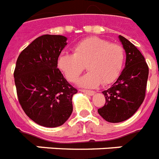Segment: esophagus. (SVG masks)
Returning <instances> with one entry per match:
<instances>
[{"label": "esophagus", "instance_id": "34e87169", "mask_svg": "<svg viewBox=\"0 0 159 159\" xmlns=\"http://www.w3.org/2000/svg\"><path fill=\"white\" fill-rule=\"evenodd\" d=\"M82 93H85V94L89 95V96H93V95L95 94V92H93V91H89V90H80Z\"/></svg>", "mask_w": 159, "mask_h": 159}]
</instances>
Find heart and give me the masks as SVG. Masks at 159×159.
<instances>
[{
    "mask_svg": "<svg viewBox=\"0 0 159 159\" xmlns=\"http://www.w3.org/2000/svg\"><path fill=\"white\" fill-rule=\"evenodd\" d=\"M125 51L121 46L105 39L91 37L75 47L74 54L62 53L57 65L66 80L75 82L85 69L89 72L81 77L78 85L95 89L100 84L108 85L119 76L123 67Z\"/></svg>",
    "mask_w": 159,
    "mask_h": 159,
    "instance_id": "1",
    "label": "heart"
}]
</instances>
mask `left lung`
<instances>
[{"label": "left lung", "mask_w": 159, "mask_h": 159, "mask_svg": "<svg viewBox=\"0 0 159 159\" xmlns=\"http://www.w3.org/2000/svg\"><path fill=\"white\" fill-rule=\"evenodd\" d=\"M125 51V64L116 82L102 92L105 104L99 114L111 123L124 121L137 112L146 95L149 68L144 56L135 46L121 35L118 36Z\"/></svg>", "instance_id": "left-lung-1"}]
</instances>
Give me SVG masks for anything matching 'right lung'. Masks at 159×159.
I'll use <instances>...</instances> for the list:
<instances>
[{"label":"right lung","instance_id":"1","mask_svg":"<svg viewBox=\"0 0 159 159\" xmlns=\"http://www.w3.org/2000/svg\"><path fill=\"white\" fill-rule=\"evenodd\" d=\"M66 40L62 35L40 36L21 51L16 63L13 76L19 103L31 120L44 127L62 125L73 110L77 90L57 68Z\"/></svg>","mask_w":159,"mask_h":159}]
</instances>
